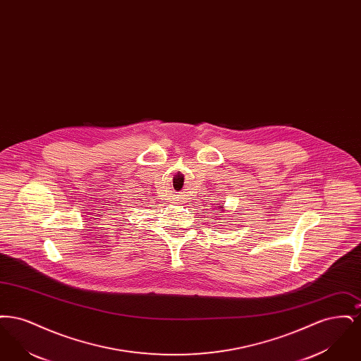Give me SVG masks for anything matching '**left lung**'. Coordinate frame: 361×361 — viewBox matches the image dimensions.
I'll list each match as a JSON object with an SVG mask.
<instances>
[{
    "mask_svg": "<svg viewBox=\"0 0 361 361\" xmlns=\"http://www.w3.org/2000/svg\"><path fill=\"white\" fill-rule=\"evenodd\" d=\"M218 207V209H219V211H224V207H221V206H216Z\"/></svg>",
    "mask_w": 361,
    "mask_h": 361,
    "instance_id": "obj_1",
    "label": "left lung"
}]
</instances>
